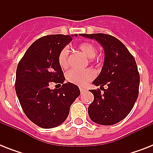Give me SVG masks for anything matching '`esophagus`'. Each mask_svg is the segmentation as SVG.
Segmentation results:
<instances>
[{
	"instance_id": "obj_1",
	"label": "esophagus",
	"mask_w": 153,
	"mask_h": 153,
	"mask_svg": "<svg viewBox=\"0 0 153 153\" xmlns=\"http://www.w3.org/2000/svg\"><path fill=\"white\" fill-rule=\"evenodd\" d=\"M86 91V89L83 88V87H80V91H81V93L82 94L84 92V91Z\"/></svg>"
}]
</instances>
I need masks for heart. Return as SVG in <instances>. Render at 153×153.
<instances>
[{
    "label": "heart",
    "instance_id": "1",
    "mask_svg": "<svg viewBox=\"0 0 153 153\" xmlns=\"http://www.w3.org/2000/svg\"><path fill=\"white\" fill-rule=\"evenodd\" d=\"M78 49L82 51L86 57L90 58L91 62H94L96 59V47L91 43L84 42L78 45ZM58 62L62 68L66 69L69 65V51L67 48H62L58 55ZM95 76V73L91 68L79 71L71 69L68 71L66 74V79L69 82L79 86H85L91 81Z\"/></svg>",
    "mask_w": 153,
    "mask_h": 153
}]
</instances>
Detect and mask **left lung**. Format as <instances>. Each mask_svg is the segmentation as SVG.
I'll list each match as a JSON object with an SVG mask.
<instances>
[{
  "instance_id": "obj_1",
  "label": "left lung",
  "mask_w": 153,
  "mask_h": 153,
  "mask_svg": "<svg viewBox=\"0 0 153 153\" xmlns=\"http://www.w3.org/2000/svg\"><path fill=\"white\" fill-rule=\"evenodd\" d=\"M80 36L95 39L105 52L101 73L93 82L103 92L99 89L90 90L94 101L88 107L89 116L95 123L112 126L130 113L137 99L140 85L137 66L127 48L114 36L103 33Z\"/></svg>"
}]
</instances>
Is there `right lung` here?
<instances>
[{
  "instance_id": "1",
  "label": "right lung",
  "mask_w": 153,
  "mask_h": 153,
  "mask_svg": "<svg viewBox=\"0 0 153 153\" xmlns=\"http://www.w3.org/2000/svg\"><path fill=\"white\" fill-rule=\"evenodd\" d=\"M72 36L57 34L41 37L28 48L18 63L16 93L27 118L41 128L61 125L80 95L76 85L64 83L63 72L58 62L59 53L71 41ZM52 82L62 84V87L51 90L49 86Z\"/></svg>"
}]
</instances>
